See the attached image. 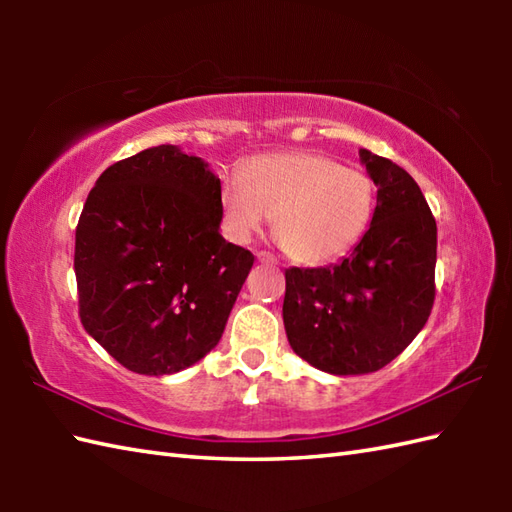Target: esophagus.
I'll list each match as a JSON object with an SVG mask.
<instances>
[{
    "label": "esophagus",
    "instance_id": "34e87169",
    "mask_svg": "<svg viewBox=\"0 0 512 512\" xmlns=\"http://www.w3.org/2000/svg\"><path fill=\"white\" fill-rule=\"evenodd\" d=\"M257 259H259V262H262V264H277L275 255L266 253V250H259V253H257Z\"/></svg>",
    "mask_w": 512,
    "mask_h": 512
}]
</instances>
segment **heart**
I'll use <instances>...</instances> for the list:
<instances>
[{"label":"heart","instance_id":"b5f03b06","mask_svg":"<svg viewBox=\"0 0 512 512\" xmlns=\"http://www.w3.org/2000/svg\"><path fill=\"white\" fill-rule=\"evenodd\" d=\"M220 202L226 231L237 242L262 231L273 217L284 253L319 266L339 259L363 237L376 189L365 171L341 167L330 156L284 151L253 158L242 176L222 178Z\"/></svg>","mask_w":512,"mask_h":512}]
</instances>
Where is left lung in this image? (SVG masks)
Returning a JSON list of instances; mask_svg holds the SVG:
<instances>
[{"instance_id": "1", "label": "left lung", "mask_w": 512, "mask_h": 512, "mask_svg": "<svg viewBox=\"0 0 512 512\" xmlns=\"http://www.w3.org/2000/svg\"><path fill=\"white\" fill-rule=\"evenodd\" d=\"M378 187L372 226L328 268H288L284 325L303 361L336 376L378 372L427 323L436 301V217L409 173L361 149Z\"/></svg>"}]
</instances>
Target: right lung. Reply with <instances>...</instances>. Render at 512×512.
I'll list each match as a JSON object with an SVG mask.
<instances>
[{"instance_id": "1", "label": "right lung", "mask_w": 512, "mask_h": 512, "mask_svg": "<svg viewBox=\"0 0 512 512\" xmlns=\"http://www.w3.org/2000/svg\"><path fill=\"white\" fill-rule=\"evenodd\" d=\"M220 189L200 158L158 145L107 167L83 204L79 317L129 372H180L222 339L255 257L222 237Z\"/></svg>"}]
</instances>
